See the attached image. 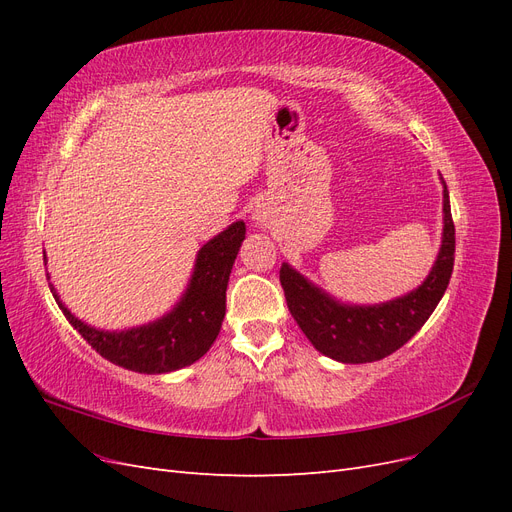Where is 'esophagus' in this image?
Wrapping results in <instances>:
<instances>
[{
	"label": "esophagus",
	"instance_id": "1",
	"mask_svg": "<svg viewBox=\"0 0 512 512\" xmlns=\"http://www.w3.org/2000/svg\"><path fill=\"white\" fill-rule=\"evenodd\" d=\"M252 220H254L258 226H267V222H269V211H267V207H265V205H256V207L252 209Z\"/></svg>",
	"mask_w": 512,
	"mask_h": 512
}]
</instances>
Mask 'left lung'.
<instances>
[{"label":"left lung","instance_id":"8db88e82","mask_svg":"<svg viewBox=\"0 0 512 512\" xmlns=\"http://www.w3.org/2000/svg\"><path fill=\"white\" fill-rule=\"evenodd\" d=\"M442 192V245L425 282L404 297L376 305H352L324 292L284 262L280 282L292 318L312 346L339 363H374L393 354L423 327L444 297L455 262V224L446 183Z\"/></svg>","mask_w":512,"mask_h":512}]
</instances>
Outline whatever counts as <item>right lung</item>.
Wrapping results in <instances>:
<instances>
[{
	"label": "right lung",
	"mask_w": 512,
	"mask_h": 512,
	"mask_svg": "<svg viewBox=\"0 0 512 512\" xmlns=\"http://www.w3.org/2000/svg\"><path fill=\"white\" fill-rule=\"evenodd\" d=\"M243 239V220L209 239L198 250L188 288L175 307L141 327L123 331L91 327L61 303L53 284L49 286L66 320L106 361L138 374H168L196 363L213 346L226 316V288Z\"/></svg>",
	"instance_id": "obj_1"
}]
</instances>
